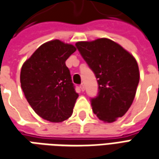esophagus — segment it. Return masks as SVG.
Listing matches in <instances>:
<instances>
[{
	"label": "esophagus",
	"mask_w": 159,
	"mask_h": 159,
	"mask_svg": "<svg viewBox=\"0 0 159 159\" xmlns=\"http://www.w3.org/2000/svg\"><path fill=\"white\" fill-rule=\"evenodd\" d=\"M80 89H81L82 92H84V91H85V85H83V84H81V85H80Z\"/></svg>",
	"instance_id": "obj_1"
}]
</instances>
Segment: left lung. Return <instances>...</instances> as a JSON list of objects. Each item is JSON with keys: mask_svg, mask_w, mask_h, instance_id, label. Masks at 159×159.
Listing matches in <instances>:
<instances>
[{"mask_svg": "<svg viewBox=\"0 0 159 159\" xmlns=\"http://www.w3.org/2000/svg\"><path fill=\"white\" fill-rule=\"evenodd\" d=\"M75 45L98 79V93L91 99L93 112L101 121H116L126 114L135 97L139 80L136 60L108 38L78 42Z\"/></svg>", "mask_w": 159, "mask_h": 159, "instance_id": "8db88e82", "label": "left lung"}]
</instances>
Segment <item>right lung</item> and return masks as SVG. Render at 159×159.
<instances>
[{
  "instance_id": "right-lung-1",
  "label": "right lung",
  "mask_w": 159,
  "mask_h": 159,
  "mask_svg": "<svg viewBox=\"0 0 159 159\" xmlns=\"http://www.w3.org/2000/svg\"><path fill=\"white\" fill-rule=\"evenodd\" d=\"M76 48L60 40L42 44L25 61L20 72L21 88L38 116L51 122L70 117L78 98L66 61Z\"/></svg>"
}]
</instances>
